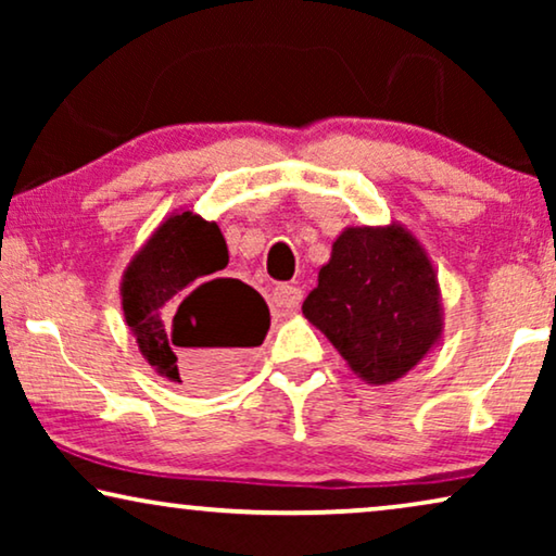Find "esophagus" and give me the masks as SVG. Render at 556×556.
I'll return each mask as SVG.
<instances>
[{"label": "esophagus", "instance_id": "1", "mask_svg": "<svg viewBox=\"0 0 556 556\" xmlns=\"http://www.w3.org/2000/svg\"><path fill=\"white\" fill-rule=\"evenodd\" d=\"M270 301L276 303L278 308H286V311H291V308H295V306H299V303L303 301V291H301V288H295V286L280 283V286L273 288V293H270Z\"/></svg>", "mask_w": 556, "mask_h": 556}]
</instances>
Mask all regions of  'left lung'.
<instances>
[{
	"label": "left lung",
	"mask_w": 556,
	"mask_h": 556,
	"mask_svg": "<svg viewBox=\"0 0 556 556\" xmlns=\"http://www.w3.org/2000/svg\"><path fill=\"white\" fill-rule=\"evenodd\" d=\"M303 316L367 384H392L443 341L428 250L405 225H349L333 240Z\"/></svg>",
	"instance_id": "obj_1"
}]
</instances>
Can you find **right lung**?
Returning <instances> with one entry per match:
<instances>
[{
  "instance_id": "obj_1",
  "label": "right lung",
  "mask_w": 556,
  "mask_h": 556,
  "mask_svg": "<svg viewBox=\"0 0 556 556\" xmlns=\"http://www.w3.org/2000/svg\"><path fill=\"white\" fill-rule=\"evenodd\" d=\"M227 242L217 223L174 210L136 250L121 278V308L159 377L194 390L240 375L242 356L270 329L263 295L223 278Z\"/></svg>"
}]
</instances>
